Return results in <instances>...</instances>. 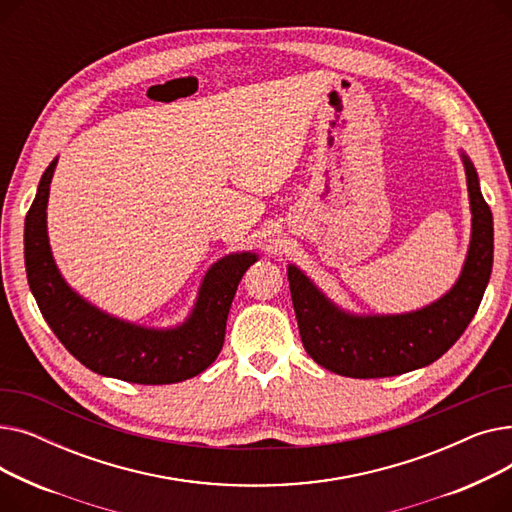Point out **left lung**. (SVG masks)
<instances>
[{"instance_id": "left-lung-1", "label": "left lung", "mask_w": 512, "mask_h": 512, "mask_svg": "<svg viewBox=\"0 0 512 512\" xmlns=\"http://www.w3.org/2000/svg\"><path fill=\"white\" fill-rule=\"evenodd\" d=\"M471 205V242L454 286L434 303L396 315H357L288 265L290 297L309 357L344 378H390L440 359L477 313L494 263V220L471 159L461 151Z\"/></svg>"}]
</instances>
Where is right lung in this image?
<instances>
[{
    "label": "right lung",
    "mask_w": 512,
    "mask_h": 512,
    "mask_svg": "<svg viewBox=\"0 0 512 512\" xmlns=\"http://www.w3.org/2000/svg\"><path fill=\"white\" fill-rule=\"evenodd\" d=\"M56 164L58 157L43 172L24 220L26 278L49 328L72 357L107 378L132 384L195 378L218 359L238 282L259 255L242 251L215 261L201 282L191 315L176 328L157 330L118 319L72 290L53 261L47 201Z\"/></svg>",
    "instance_id": "add662e5"
}]
</instances>
